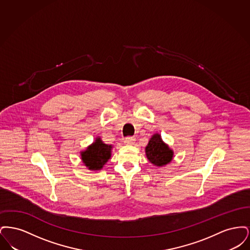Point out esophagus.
Returning <instances> with one entry per match:
<instances>
[{"label": "esophagus", "mask_w": 250, "mask_h": 250, "mask_svg": "<svg viewBox=\"0 0 250 250\" xmlns=\"http://www.w3.org/2000/svg\"><path fill=\"white\" fill-rule=\"evenodd\" d=\"M135 141H136V140H135L134 137H127V138L125 139V143L131 145V144H133V143H135Z\"/></svg>", "instance_id": "34e87169"}]
</instances>
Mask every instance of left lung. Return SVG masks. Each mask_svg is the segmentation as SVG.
<instances>
[{
  "label": "left lung",
  "instance_id": "obj_1",
  "mask_svg": "<svg viewBox=\"0 0 250 250\" xmlns=\"http://www.w3.org/2000/svg\"><path fill=\"white\" fill-rule=\"evenodd\" d=\"M147 159L155 167H164L169 164L173 159V150L163 142L161 135L155 133L145 147Z\"/></svg>",
  "mask_w": 250,
  "mask_h": 250
}]
</instances>
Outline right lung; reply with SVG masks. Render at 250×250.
<instances>
[{"label":"right lung","mask_w":250,"mask_h":250,"mask_svg":"<svg viewBox=\"0 0 250 250\" xmlns=\"http://www.w3.org/2000/svg\"><path fill=\"white\" fill-rule=\"evenodd\" d=\"M112 145L103 143L100 137L81 152V158L84 166L90 170H101L111 157Z\"/></svg>","instance_id":"obj_1"}]
</instances>
